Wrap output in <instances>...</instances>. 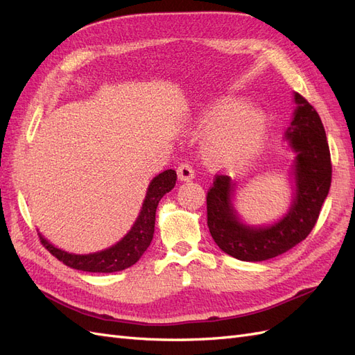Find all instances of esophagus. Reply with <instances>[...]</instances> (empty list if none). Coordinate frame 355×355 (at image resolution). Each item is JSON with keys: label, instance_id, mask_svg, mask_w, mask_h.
I'll return each instance as SVG.
<instances>
[{"label": "esophagus", "instance_id": "obj_1", "mask_svg": "<svg viewBox=\"0 0 355 355\" xmlns=\"http://www.w3.org/2000/svg\"><path fill=\"white\" fill-rule=\"evenodd\" d=\"M178 176L180 180H191L194 179V167H192L189 163H182L178 167Z\"/></svg>", "mask_w": 355, "mask_h": 355}]
</instances>
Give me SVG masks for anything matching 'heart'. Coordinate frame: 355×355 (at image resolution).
<instances>
[{
  "instance_id": "1",
  "label": "heart",
  "mask_w": 355,
  "mask_h": 355,
  "mask_svg": "<svg viewBox=\"0 0 355 355\" xmlns=\"http://www.w3.org/2000/svg\"><path fill=\"white\" fill-rule=\"evenodd\" d=\"M197 127L209 130L202 144L209 164L231 168L245 164L259 153L268 120L256 106H244L240 99L225 98L201 111Z\"/></svg>"
}]
</instances>
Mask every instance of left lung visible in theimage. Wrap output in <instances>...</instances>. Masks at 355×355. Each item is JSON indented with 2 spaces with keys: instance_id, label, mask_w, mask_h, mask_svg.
Wrapping results in <instances>:
<instances>
[{
  "instance_id": "obj_1",
  "label": "left lung",
  "mask_w": 355,
  "mask_h": 355,
  "mask_svg": "<svg viewBox=\"0 0 355 355\" xmlns=\"http://www.w3.org/2000/svg\"><path fill=\"white\" fill-rule=\"evenodd\" d=\"M297 108L286 137L297 153L296 197L286 218L268 228H249L239 222L231 204L234 184L216 175L207 191V227L220 249L235 259L261 262L293 249L318 220L331 184L330 149L323 123L313 105L295 93Z\"/></svg>"
}]
</instances>
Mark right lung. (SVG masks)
I'll list each match as a JSON object with an SVG mask.
<instances>
[{"mask_svg": "<svg viewBox=\"0 0 355 355\" xmlns=\"http://www.w3.org/2000/svg\"><path fill=\"white\" fill-rule=\"evenodd\" d=\"M176 178V171L171 168L154 178V180L149 184L142 210L139 213V218L136 219L133 228L128 231L120 243H116L110 249L90 254H72L56 249L55 245H51L47 240L42 239L41 234H38L40 241L56 259L69 268H73V270L87 272L123 271L141 259V256L151 244L154 237L157 206L163 196L173 189Z\"/></svg>", "mask_w": 355, "mask_h": 355, "instance_id": "right-lung-1", "label": "right lung"}]
</instances>
